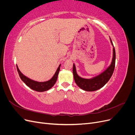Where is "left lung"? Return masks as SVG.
Wrapping results in <instances>:
<instances>
[{
    "instance_id": "left-lung-1",
    "label": "left lung",
    "mask_w": 135,
    "mask_h": 135,
    "mask_svg": "<svg viewBox=\"0 0 135 135\" xmlns=\"http://www.w3.org/2000/svg\"><path fill=\"white\" fill-rule=\"evenodd\" d=\"M110 40L113 47V54L112 62L110 66L104 72L101 73L99 75L93 77L91 79H85L81 78L77 74L75 66L74 64H73V73L75 82L78 86L81 89H82L83 90L91 92L99 89L104 87L109 80L110 78L112 77L114 70V68H115V51L111 38H110Z\"/></svg>"
}]
</instances>
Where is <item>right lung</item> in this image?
Segmentation results:
<instances>
[{
	"label": "right lung",
	"instance_id": "add662e5",
	"mask_svg": "<svg viewBox=\"0 0 135 135\" xmlns=\"http://www.w3.org/2000/svg\"><path fill=\"white\" fill-rule=\"evenodd\" d=\"M16 66H17V71L20 78H21V79L27 85L28 87H30L31 89H33V90L36 91L44 92V91H46L48 90V89L51 88L56 83V80L57 79L58 75L60 71L61 64L59 65V66L57 68V69L55 74H54V76H53L52 78L48 81H43V82H39V81H35L30 78H27L25 75H24L20 71L17 65H16Z\"/></svg>",
	"mask_w": 135,
	"mask_h": 135
}]
</instances>
